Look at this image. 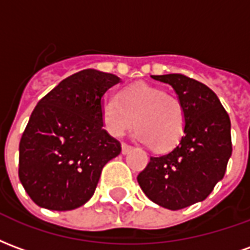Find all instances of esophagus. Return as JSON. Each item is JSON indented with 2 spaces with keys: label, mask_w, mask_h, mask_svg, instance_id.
<instances>
[{
  "label": "esophagus",
  "mask_w": 250,
  "mask_h": 250,
  "mask_svg": "<svg viewBox=\"0 0 250 250\" xmlns=\"http://www.w3.org/2000/svg\"><path fill=\"white\" fill-rule=\"evenodd\" d=\"M131 150H132V146L125 145V143H122V154H128Z\"/></svg>",
  "instance_id": "esophagus-1"
}]
</instances>
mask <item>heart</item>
<instances>
[{
  "label": "heart",
  "mask_w": 250,
  "mask_h": 250,
  "mask_svg": "<svg viewBox=\"0 0 250 250\" xmlns=\"http://www.w3.org/2000/svg\"><path fill=\"white\" fill-rule=\"evenodd\" d=\"M104 128L120 138L135 125L136 138L155 151H168L178 145L186 130V111L177 96L146 83L122 89L118 98L100 104Z\"/></svg>",
  "instance_id": "heart-1"
}]
</instances>
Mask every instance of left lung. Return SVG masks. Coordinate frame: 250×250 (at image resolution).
Masks as SVG:
<instances>
[{"instance_id": "left-lung-1", "label": "left lung", "mask_w": 250, "mask_h": 250, "mask_svg": "<svg viewBox=\"0 0 250 250\" xmlns=\"http://www.w3.org/2000/svg\"><path fill=\"white\" fill-rule=\"evenodd\" d=\"M152 79L174 88L186 111V130L175 148L150 158L138 184L154 204L179 210L204 201L224 178L231 155L230 119L202 83L179 73Z\"/></svg>"}]
</instances>
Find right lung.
I'll return each instance as SVG.
<instances>
[{
    "label": "right lung",
    "instance_id": "obj_1",
    "mask_svg": "<svg viewBox=\"0 0 250 250\" xmlns=\"http://www.w3.org/2000/svg\"><path fill=\"white\" fill-rule=\"evenodd\" d=\"M120 79L84 69L37 103L20 141L19 177L40 208L73 210L95 193L104 165L122 151L103 128L100 104Z\"/></svg>",
    "mask_w": 250,
    "mask_h": 250
}]
</instances>
